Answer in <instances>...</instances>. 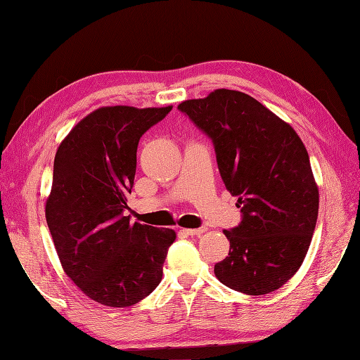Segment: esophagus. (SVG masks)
Returning a JSON list of instances; mask_svg holds the SVG:
<instances>
[{"instance_id": "34e87169", "label": "esophagus", "mask_w": 360, "mask_h": 360, "mask_svg": "<svg viewBox=\"0 0 360 360\" xmlns=\"http://www.w3.org/2000/svg\"><path fill=\"white\" fill-rule=\"evenodd\" d=\"M207 229L205 227H200V229H186V233L190 236H198V235H202Z\"/></svg>"}]
</instances>
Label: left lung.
Segmentation results:
<instances>
[{
  "mask_svg": "<svg viewBox=\"0 0 360 360\" xmlns=\"http://www.w3.org/2000/svg\"><path fill=\"white\" fill-rule=\"evenodd\" d=\"M207 134L241 223L224 231L229 255L217 278L238 292L277 290L302 266L319 215V188L294 128L240 91L215 89L178 105Z\"/></svg>",
  "mask_w": 360,
  "mask_h": 360,
  "instance_id": "obj_1",
  "label": "left lung"
}]
</instances>
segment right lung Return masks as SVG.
<instances>
[{
	"label": "right lung",
	"mask_w": 360,
	"mask_h": 360,
	"mask_svg": "<svg viewBox=\"0 0 360 360\" xmlns=\"http://www.w3.org/2000/svg\"><path fill=\"white\" fill-rule=\"evenodd\" d=\"M173 106H103L75 125L53 159L46 221L68 277L105 307H133L162 280L176 233L131 223L127 198L142 134Z\"/></svg>",
	"instance_id": "add662e5"
}]
</instances>
